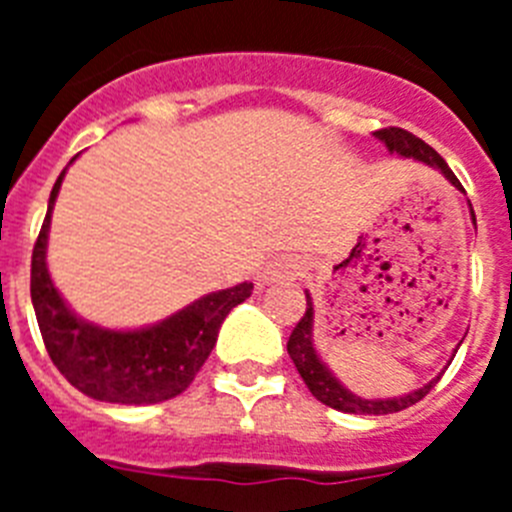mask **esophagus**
<instances>
[{
    "mask_svg": "<svg viewBox=\"0 0 512 512\" xmlns=\"http://www.w3.org/2000/svg\"><path fill=\"white\" fill-rule=\"evenodd\" d=\"M300 277V264L295 259H277L271 261L264 271H261V282H284V279H295Z\"/></svg>",
    "mask_w": 512,
    "mask_h": 512,
    "instance_id": "1",
    "label": "esophagus"
}]
</instances>
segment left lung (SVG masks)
Masks as SVG:
<instances>
[{"instance_id":"1","label":"left lung","mask_w":512,"mask_h":512,"mask_svg":"<svg viewBox=\"0 0 512 512\" xmlns=\"http://www.w3.org/2000/svg\"><path fill=\"white\" fill-rule=\"evenodd\" d=\"M374 138L382 140L390 153H397V156H402V158H413V161H420V164L441 171V174L446 176V179H449V182L459 189V192H464V187H461V182L454 176V171L449 169V164H446V161H443V158L438 156V153L433 151L428 143H425V140L415 138L413 133H408V130H402V128L377 130V133H374ZM469 212H472V223L477 225L472 205H469ZM305 297H307V310H305V315L300 318V323H297V328L292 330V336H289L287 351H289V359L295 361L297 372H300V377L305 379L307 390L312 392V397H315V400H320L323 405H328V408H333V410H341V413L390 415V413H400V410L415 405V402L423 400V397L428 395L433 387H436V382L441 379V374H438L436 379H431L428 384H423V387H418V390L408 392V395H402V397L366 400V397H359V395H354L351 390H346V387H343V384L336 379V374L330 372L328 366H325V361L320 359L318 351H315V341H312V318H315V307H312V297L307 295V292H305Z\"/></svg>"}]
</instances>
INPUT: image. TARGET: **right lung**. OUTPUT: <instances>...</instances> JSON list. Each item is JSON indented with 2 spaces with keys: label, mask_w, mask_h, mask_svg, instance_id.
Wrapping results in <instances>:
<instances>
[{
  "label": "right lung",
  "mask_w": 512,
  "mask_h": 512,
  "mask_svg": "<svg viewBox=\"0 0 512 512\" xmlns=\"http://www.w3.org/2000/svg\"><path fill=\"white\" fill-rule=\"evenodd\" d=\"M76 156L71 158V164ZM66 169L53 184L43 228L33 248L30 297L48 356L76 390L99 402L153 405L187 390L210 351L220 325L235 305L251 297L253 284L210 292L161 323L135 330L102 328L79 318L53 284L45 264L51 212Z\"/></svg>",
  "instance_id": "1"
}]
</instances>
